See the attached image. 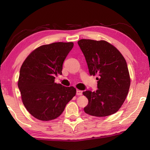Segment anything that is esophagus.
Listing matches in <instances>:
<instances>
[{"mask_svg": "<svg viewBox=\"0 0 150 150\" xmlns=\"http://www.w3.org/2000/svg\"><path fill=\"white\" fill-rule=\"evenodd\" d=\"M82 95V91L81 90H77V95Z\"/></svg>", "mask_w": 150, "mask_h": 150, "instance_id": "obj_1", "label": "esophagus"}]
</instances>
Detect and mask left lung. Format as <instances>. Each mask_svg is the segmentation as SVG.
<instances>
[{"instance_id":"obj_1","label":"left lung","mask_w":150,"mask_h":150,"mask_svg":"<svg viewBox=\"0 0 150 150\" xmlns=\"http://www.w3.org/2000/svg\"><path fill=\"white\" fill-rule=\"evenodd\" d=\"M78 44L85 57L90 74L98 76V90L82 93L88 99V104L84 108L85 113L95 117L116 113L125 101L130 86L125 59L106 40L81 39Z\"/></svg>"}]
</instances>
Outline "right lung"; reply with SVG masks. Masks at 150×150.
<instances>
[{
	"mask_svg": "<svg viewBox=\"0 0 150 150\" xmlns=\"http://www.w3.org/2000/svg\"><path fill=\"white\" fill-rule=\"evenodd\" d=\"M73 42H54L31 52L21 66L18 81L22 103L28 112L42 121L55 119L76 95V89L55 82Z\"/></svg>",
	"mask_w": 150,
	"mask_h": 150,
	"instance_id": "right-lung-1",
	"label": "right lung"
}]
</instances>
